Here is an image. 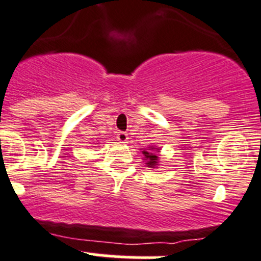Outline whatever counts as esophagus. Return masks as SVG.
<instances>
[{
    "mask_svg": "<svg viewBox=\"0 0 261 261\" xmlns=\"http://www.w3.org/2000/svg\"><path fill=\"white\" fill-rule=\"evenodd\" d=\"M117 139L120 142V143H127L129 137H128L127 132H119V133L117 134Z\"/></svg>",
    "mask_w": 261,
    "mask_h": 261,
    "instance_id": "34e87169",
    "label": "esophagus"
}]
</instances>
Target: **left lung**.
<instances>
[{"label":"left lung","instance_id":"obj_1","mask_svg":"<svg viewBox=\"0 0 261 261\" xmlns=\"http://www.w3.org/2000/svg\"><path fill=\"white\" fill-rule=\"evenodd\" d=\"M159 152H160V148L157 146H149L148 148H147V151H142V153H143V160L144 162H146L147 167H151V169H156L157 166H159Z\"/></svg>","mask_w":261,"mask_h":261}]
</instances>
